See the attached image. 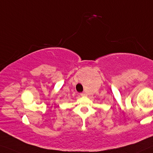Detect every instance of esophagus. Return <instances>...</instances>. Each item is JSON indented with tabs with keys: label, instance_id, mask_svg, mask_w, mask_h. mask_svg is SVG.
<instances>
[{
	"label": "esophagus",
	"instance_id": "esophagus-1",
	"mask_svg": "<svg viewBox=\"0 0 153 153\" xmlns=\"http://www.w3.org/2000/svg\"><path fill=\"white\" fill-rule=\"evenodd\" d=\"M86 95V93H84V92H83V93H80V95H81V96H84V95Z\"/></svg>",
	"mask_w": 153,
	"mask_h": 153
}]
</instances>
